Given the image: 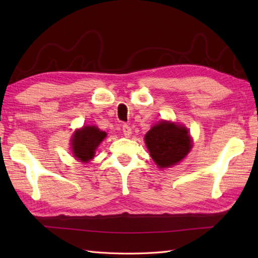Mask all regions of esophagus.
<instances>
[{
    "instance_id": "esophagus-1",
    "label": "esophagus",
    "mask_w": 258,
    "mask_h": 258,
    "mask_svg": "<svg viewBox=\"0 0 258 258\" xmlns=\"http://www.w3.org/2000/svg\"><path fill=\"white\" fill-rule=\"evenodd\" d=\"M122 131H123V134L126 136V138H128V136H131V134H132V128H131V126L126 125V124L123 125Z\"/></svg>"
}]
</instances>
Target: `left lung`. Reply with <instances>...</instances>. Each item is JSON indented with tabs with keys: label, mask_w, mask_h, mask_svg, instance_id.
<instances>
[{
	"label": "left lung",
	"mask_w": 258,
	"mask_h": 258,
	"mask_svg": "<svg viewBox=\"0 0 258 258\" xmlns=\"http://www.w3.org/2000/svg\"><path fill=\"white\" fill-rule=\"evenodd\" d=\"M145 143L153 161L160 168L182 161L191 147L187 130L171 122L153 126L145 135Z\"/></svg>",
	"instance_id": "8db88e82"
}]
</instances>
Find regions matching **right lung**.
Instances as JSON below:
<instances>
[{
	"mask_svg": "<svg viewBox=\"0 0 258 258\" xmlns=\"http://www.w3.org/2000/svg\"><path fill=\"white\" fill-rule=\"evenodd\" d=\"M105 136L106 133L95 126H85L82 130H78L72 139L74 156L81 162H89L94 157L95 150Z\"/></svg>",
	"mask_w": 258,
	"mask_h": 258,
	"instance_id": "add662e5",
	"label": "right lung"
}]
</instances>
